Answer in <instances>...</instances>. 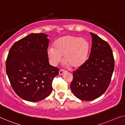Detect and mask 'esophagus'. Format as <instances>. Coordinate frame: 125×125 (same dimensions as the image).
I'll return each mask as SVG.
<instances>
[{"label": "esophagus", "mask_w": 125, "mask_h": 125, "mask_svg": "<svg viewBox=\"0 0 125 125\" xmlns=\"http://www.w3.org/2000/svg\"><path fill=\"white\" fill-rule=\"evenodd\" d=\"M64 73H65V71L63 70H60L59 72V75H62L64 74Z\"/></svg>", "instance_id": "34e87169"}]
</instances>
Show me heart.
Here are the masks:
<instances>
[{
    "label": "heart",
    "mask_w": 125,
    "mask_h": 125,
    "mask_svg": "<svg viewBox=\"0 0 125 125\" xmlns=\"http://www.w3.org/2000/svg\"><path fill=\"white\" fill-rule=\"evenodd\" d=\"M91 45L85 38L66 35L57 39L52 48L47 51V56L53 65L60 62L62 57L68 65L77 69L85 64L89 57Z\"/></svg>",
    "instance_id": "1"
}]
</instances>
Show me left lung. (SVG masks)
I'll return each mask as SVG.
<instances>
[{
    "instance_id": "left-lung-1",
    "label": "left lung",
    "mask_w": 125,
    "mask_h": 125,
    "mask_svg": "<svg viewBox=\"0 0 125 125\" xmlns=\"http://www.w3.org/2000/svg\"><path fill=\"white\" fill-rule=\"evenodd\" d=\"M92 45L85 64L73 72L70 84L73 93L79 99L92 101L106 91L114 70L115 60L109 44L91 32Z\"/></svg>"
}]
</instances>
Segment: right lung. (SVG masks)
Wrapping results in <instances>:
<instances>
[{
	"label": "right lung",
	"instance_id": "right-lung-1",
	"mask_svg": "<svg viewBox=\"0 0 125 125\" xmlns=\"http://www.w3.org/2000/svg\"><path fill=\"white\" fill-rule=\"evenodd\" d=\"M42 33H31L10 48L6 72L10 84L21 98L38 102L49 96L59 69L50 65L47 49L49 40Z\"/></svg>",
	"mask_w": 125,
	"mask_h": 125
}]
</instances>
